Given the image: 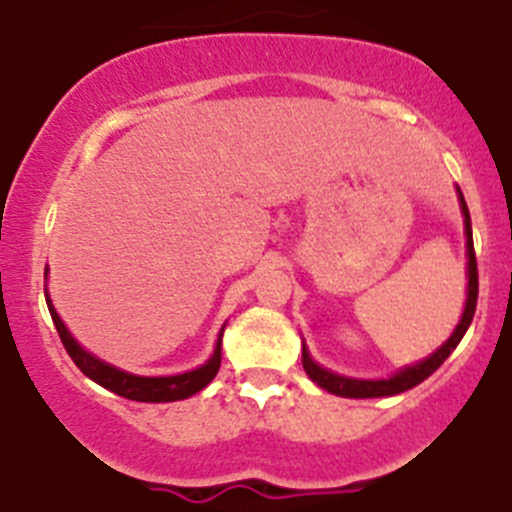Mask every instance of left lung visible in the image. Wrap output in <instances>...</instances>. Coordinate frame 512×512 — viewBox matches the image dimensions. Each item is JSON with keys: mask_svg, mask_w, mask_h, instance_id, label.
<instances>
[{"mask_svg": "<svg viewBox=\"0 0 512 512\" xmlns=\"http://www.w3.org/2000/svg\"><path fill=\"white\" fill-rule=\"evenodd\" d=\"M459 206H462V216H464V237H467V301H464V311L462 319H459L457 329L451 331V336L436 349L434 354H428L426 359L416 362L411 367H403L395 375L382 377V380H359V377H347L339 375V372H331L326 367H321L319 362H313V357L308 354L306 344H303V370L306 375L311 377L319 388H324L326 393H334L339 398H388V395H398L405 393V390L416 388L418 382L426 380L428 375H434L441 365H444V359L449 357L457 344L462 342V336L467 334L469 324L474 319V308H477V257H474V242H472V222H469V209L467 201H464L462 191H459Z\"/></svg>", "mask_w": 512, "mask_h": 512, "instance_id": "1", "label": "left lung"}]
</instances>
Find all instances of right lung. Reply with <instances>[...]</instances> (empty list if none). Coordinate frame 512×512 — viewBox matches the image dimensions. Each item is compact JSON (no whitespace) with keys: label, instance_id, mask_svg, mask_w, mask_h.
<instances>
[{"label":"right lung","instance_id":"add662e5","mask_svg":"<svg viewBox=\"0 0 512 512\" xmlns=\"http://www.w3.org/2000/svg\"><path fill=\"white\" fill-rule=\"evenodd\" d=\"M48 275V273H45ZM45 303H48V311L53 316V324L58 329V336H61L63 347L71 354V359L76 362V367L84 372L89 380L99 382L101 388L112 390V393L122 395V398L140 400V403H173V400H183L196 395L199 390H204L211 380L219 372V365H222V334L224 326L219 331V339H216L214 354L206 359L204 365L196 367V370L181 372V375H165V377H142L132 375V372H124L119 367L109 365V362H101L99 357H94L91 352H86L81 344L73 339L71 331L66 329L63 319L55 311L53 301L48 296V288H45Z\"/></svg>","mask_w":512,"mask_h":512}]
</instances>
